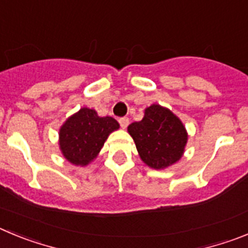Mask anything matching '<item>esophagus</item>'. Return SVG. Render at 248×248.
I'll return each mask as SVG.
<instances>
[{"instance_id":"34e87169","label":"esophagus","mask_w":248,"mask_h":248,"mask_svg":"<svg viewBox=\"0 0 248 248\" xmlns=\"http://www.w3.org/2000/svg\"><path fill=\"white\" fill-rule=\"evenodd\" d=\"M119 123H120V126H122V128L125 129L126 126L129 125V118H126V117L120 118V119H119Z\"/></svg>"}]
</instances>
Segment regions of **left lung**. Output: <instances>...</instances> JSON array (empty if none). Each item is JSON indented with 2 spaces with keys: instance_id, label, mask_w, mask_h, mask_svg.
I'll return each mask as SVG.
<instances>
[{
  "instance_id": "1",
  "label": "left lung",
  "mask_w": 248,
  "mask_h": 248,
  "mask_svg": "<svg viewBox=\"0 0 248 248\" xmlns=\"http://www.w3.org/2000/svg\"><path fill=\"white\" fill-rule=\"evenodd\" d=\"M128 131L141 160L153 169H164L176 163L183 156L187 141L181 120L157 104L146 108L143 119L131 123Z\"/></svg>"
}]
</instances>
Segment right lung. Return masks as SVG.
Listing matches in <instances>:
<instances>
[{"label":"right lung","mask_w":248,"mask_h":248,"mask_svg":"<svg viewBox=\"0 0 248 248\" xmlns=\"http://www.w3.org/2000/svg\"><path fill=\"white\" fill-rule=\"evenodd\" d=\"M119 124L111 117H98L95 110L82 108L68 118L59 130L63 155L74 165H87L97 156L105 140Z\"/></svg>","instance_id":"right-lung-1"}]
</instances>
